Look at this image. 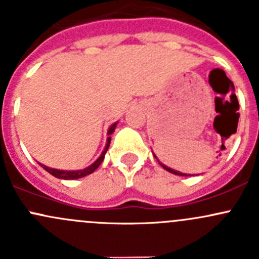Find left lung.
Here are the masks:
<instances>
[{
    "instance_id": "left-lung-1",
    "label": "left lung",
    "mask_w": 259,
    "mask_h": 259,
    "mask_svg": "<svg viewBox=\"0 0 259 259\" xmlns=\"http://www.w3.org/2000/svg\"><path fill=\"white\" fill-rule=\"evenodd\" d=\"M153 155H154V153H153ZM154 158H156V156L154 155ZM159 164H160V165L163 166V168L165 169V170H168L169 173H173V174H176V176H180V177H187V174H183V173H180V171H178V170H174V169H171V168H169V166H166L165 164H163V163H159Z\"/></svg>"
}]
</instances>
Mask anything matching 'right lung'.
<instances>
[{
    "mask_svg": "<svg viewBox=\"0 0 259 259\" xmlns=\"http://www.w3.org/2000/svg\"><path fill=\"white\" fill-rule=\"evenodd\" d=\"M116 124L117 122H114L113 125H111L110 127H109V132H108V135H111L114 133L115 127H116ZM110 142H111V137L108 138V142H106V145H105V149L103 150V153H101V155L99 156L98 159H96L95 161H94L93 164H91L90 166H88V168L85 169H81V170H59V169H52V168H49V166L44 165V164L38 163L41 166H42L44 169H45L46 171H49L51 176L56 177V178L59 179H66V180H72V179H79V178H82V177H86L89 176V174L94 173V171L96 170V169L99 168V165H100L101 163H103L104 158H105V154L106 151H108L109 149V145H110Z\"/></svg>",
    "mask_w": 259,
    "mask_h": 259,
    "instance_id": "add662e5",
    "label": "right lung"
}]
</instances>
